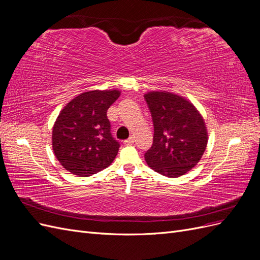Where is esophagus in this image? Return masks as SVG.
Here are the masks:
<instances>
[{"label":"esophagus","instance_id":"esophagus-1","mask_svg":"<svg viewBox=\"0 0 260 260\" xmlns=\"http://www.w3.org/2000/svg\"><path fill=\"white\" fill-rule=\"evenodd\" d=\"M133 142H135V138H133V137H130L129 139L123 141V143H124L125 145H130V144H132Z\"/></svg>","mask_w":260,"mask_h":260}]
</instances>
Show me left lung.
<instances>
[{
	"label": "left lung",
	"instance_id": "obj_1",
	"mask_svg": "<svg viewBox=\"0 0 260 260\" xmlns=\"http://www.w3.org/2000/svg\"><path fill=\"white\" fill-rule=\"evenodd\" d=\"M154 124L147 165L169 178L183 176L200 161L207 145L205 121L190 102L170 92L144 95Z\"/></svg>",
	"mask_w": 260,
	"mask_h": 260
}]
</instances>
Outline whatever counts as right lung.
Returning <instances> with one entry per match:
<instances>
[{
	"mask_svg": "<svg viewBox=\"0 0 260 260\" xmlns=\"http://www.w3.org/2000/svg\"><path fill=\"white\" fill-rule=\"evenodd\" d=\"M120 92L89 91L62 108L53 127L52 144L57 160L78 177H89L113 162L120 143L114 139L107 109Z\"/></svg>",
	"mask_w": 260,
	"mask_h": 260,
	"instance_id": "obj_1",
	"label": "right lung"
}]
</instances>
